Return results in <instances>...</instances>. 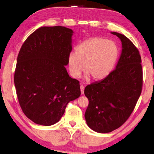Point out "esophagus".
<instances>
[{
    "label": "esophagus",
    "mask_w": 154,
    "mask_h": 154,
    "mask_svg": "<svg viewBox=\"0 0 154 154\" xmlns=\"http://www.w3.org/2000/svg\"><path fill=\"white\" fill-rule=\"evenodd\" d=\"M84 89H85V87L83 85H80V91H81L82 95H83L84 94Z\"/></svg>",
    "instance_id": "1"
}]
</instances>
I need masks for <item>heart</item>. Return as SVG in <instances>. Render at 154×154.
<instances>
[{"label":"heart","instance_id":"obj_1","mask_svg":"<svg viewBox=\"0 0 154 154\" xmlns=\"http://www.w3.org/2000/svg\"><path fill=\"white\" fill-rule=\"evenodd\" d=\"M119 49L114 42L103 38H91L82 41L67 59L69 74L74 79L84 70L85 78L99 81L111 74L116 63Z\"/></svg>","mask_w":154,"mask_h":154}]
</instances>
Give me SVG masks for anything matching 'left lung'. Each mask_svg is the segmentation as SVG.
<instances>
[{
	"mask_svg": "<svg viewBox=\"0 0 154 154\" xmlns=\"http://www.w3.org/2000/svg\"><path fill=\"white\" fill-rule=\"evenodd\" d=\"M119 38L122 51L116 69L105 79L85 87L89 105L85 118L89 128L98 133H109L128 119L140 96L143 86L141 57L138 49L123 34Z\"/></svg>",
	"mask_w": 154,
	"mask_h": 154,
	"instance_id": "8db88e82",
	"label": "left lung"
}]
</instances>
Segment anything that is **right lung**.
I'll return each instance as SVG.
<instances>
[{
    "label": "right lung",
    "instance_id": "add662e5",
    "mask_svg": "<svg viewBox=\"0 0 154 154\" xmlns=\"http://www.w3.org/2000/svg\"><path fill=\"white\" fill-rule=\"evenodd\" d=\"M74 32L41 27L26 39L17 58L14 84L23 113L34 123L58 122L69 102L80 96L79 81L66 69Z\"/></svg>",
    "mask_w": 154,
    "mask_h": 154
}]
</instances>
